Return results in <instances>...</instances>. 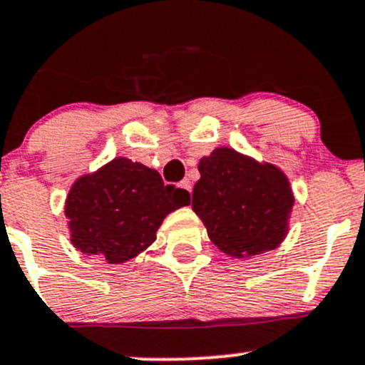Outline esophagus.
<instances>
[{"instance_id":"esophagus-1","label":"esophagus","mask_w":365,"mask_h":365,"mask_svg":"<svg viewBox=\"0 0 365 365\" xmlns=\"http://www.w3.org/2000/svg\"><path fill=\"white\" fill-rule=\"evenodd\" d=\"M179 186H181V187H182V190H186V191H187V193H190V195H191V182H190V179H184V181H181V182H179Z\"/></svg>"}]
</instances>
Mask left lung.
Here are the masks:
<instances>
[{
  "label": "left lung",
  "mask_w": 365,
  "mask_h": 365,
  "mask_svg": "<svg viewBox=\"0 0 365 365\" xmlns=\"http://www.w3.org/2000/svg\"><path fill=\"white\" fill-rule=\"evenodd\" d=\"M198 172L191 207L221 252L250 259L285 240L294 193L284 170L233 148H215L200 160Z\"/></svg>",
  "instance_id": "obj_1"
}]
</instances>
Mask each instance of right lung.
<instances>
[{"mask_svg": "<svg viewBox=\"0 0 365 365\" xmlns=\"http://www.w3.org/2000/svg\"><path fill=\"white\" fill-rule=\"evenodd\" d=\"M186 190L165 186L155 168L116 156L73 182L64 214L74 249L121 264L156 240L163 219L190 205Z\"/></svg>", "mask_w": 365, "mask_h": 365, "instance_id": "right-lung-1", "label": "right lung"}]
</instances>
